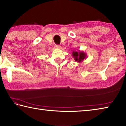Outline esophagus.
<instances>
[{"instance_id": "obj_1", "label": "esophagus", "mask_w": 126, "mask_h": 126, "mask_svg": "<svg viewBox=\"0 0 126 126\" xmlns=\"http://www.w3.org/2000/svg\"><path fill=\"white\" fill-rule=\"evenodd\" d=\"M55 48H57V49H60L61 48V47L60 46H59V45H55Z\"/></svg>"}]
</instances>
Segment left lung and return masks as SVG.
Listing matches in <instances>:
<instances>
[{
  "mask_svg": "<svg viewBox=\"0 0 126 126\" xmlns=\"http://www.w3.org/2000/svg\"><path fill=\"white\" fill-rule=\"evenodd\" d=\"M72 54L75 61L78 63L82 62L87 57L86 53L83 51H80L79 50L78 51H73Z\"/></svg>",
  "mask_w": 126,
  "mask_h": 126,
  "instance_id": "left-lung-1",
  "label": "left lung"
}]
</instances>
